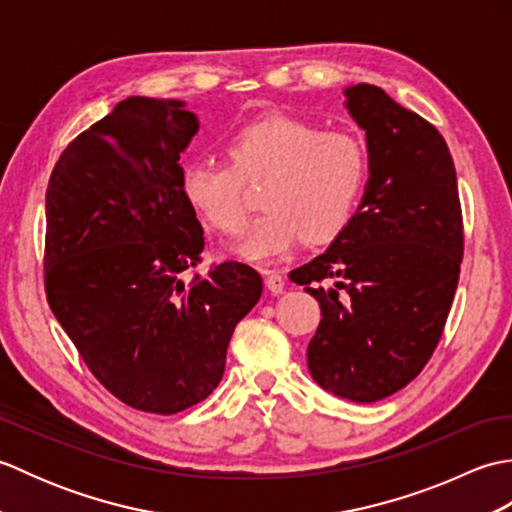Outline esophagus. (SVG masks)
<instances>
[{
	"instance_id": "1",
	"label": "esophagus",
	"mask_w": 512,
	"mask_h": 512,
	"mask_svg": "<svg viewBox=\"0 0 512 512\" xmlns=\"http://www.w3.org/2000/svg\"><path fill=\"white\" fill-rule=\"evenodd\" d=\"M264 284L270 292H273V295H281V292H284V288H286L284 277L275 273V270H264Z\"/></svg>"
}]
</instances>
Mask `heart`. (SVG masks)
<instances>
[{
    "instance_id": "b5f03b06",
    "label": "heart",
    "mask_w": 512,
    "mask_h": 512,
    "mask_svg": "<svg viewBox=\"0 0 512 512\" xmlns=\"http://www.w3.org/2000/svg\"><path fill=\"white\" fill-rule=\"evenodd\" d=\"M228 158H195L182 176L184 195L206 224L235 235L246 222V180L275 176L264 193L266 213L235 242L248 262H273L301 237L325 244L339 237L361 200L367 151L350 134H325L301 118L273 114L239 127Z\"/></svg>"
}]
</instances>
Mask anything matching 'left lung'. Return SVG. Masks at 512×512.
I'll use <instances>...</instances> for the list:
<instances>
[{
    "instance_id": "8db88e82",
    "label": "left lung",
    "mask_w": 512,
    "mask_h": 512,
    "mask_svg": "<svg viewBox=\"0 0 512 512\" xmlns=\"http://www.w3.org/2000/svg\"><path fill=\"white\" fill-rule=\"evenodd\" d=\"M365 129L363 202L323 255L290 273L319 301L308 345L317 383L352 402H376L409 385L442 339L464 253L451 151L416 112L369 83L345 90ZM325 278H336L323 289Z\"/></svg>"
}]
</instances>
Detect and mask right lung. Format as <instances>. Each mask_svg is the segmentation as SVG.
<instances>
[{
	"label": "right lung",
	"mask_w": 512,
	"mask_h": 512,
	"mask_svg": "<svg viewBox=\"0 0 512 512\" xmlns=\"http://www.w3.org/2000/svg\"><path fill=\"white\" fill-rule=\"evenodd\" d=\"M198 127L180 101L129 96L63 149L46 189L48 306L94 378L158 416L220 385L235 325L262 297L255 268H200L180 167Z\"/></svg>",
	"instance_id": "1"
}]
</instances>
